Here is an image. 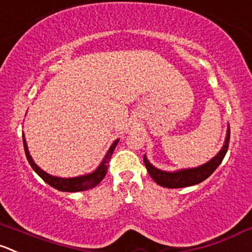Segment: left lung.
I'll list each match as a JSON object with an SVG mask.
<instances>
[{"instance_id": "8db88e82", "label": "left lung", "mask_w": 252, "mask_h": 252, "mask_svg": "<svg viewBox=\"0 0 252 252\" xmlns=\"http://www.w3.org/2000/svg\"><path fill=\"white\" fill-rule=\"evenodd\" d=\"M229 139H230V126H228L226 129V136L224 140L223 146L219 150L214 158H212L208 162L203 163L201 166L191 168H182V170L177 171H163L160 168L155 167L150 161L148 160L146 155H144V163L146 166L150 177L155 181L158 185L162 186L166 188H182V187H189V186H194L197 183L203 182L206 178H208L212 173L216 171V168L220 165L223 161L224 156H225L226 151H228L229 146Z\"/></svg>"}]
</instances>
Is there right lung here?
<instances>
[{"mask_svg": "<svg viewBox=\"0 0 252 252\" xmlns=\"http://www.w3.org/2000/svg\"><path fill=\"white\" fill-rule=\"evenodd\" d=\"M119 139L113 141L111 146H109L108 151L104 155L103 160L101 161V163L98 165V167L96 168L92 172L86 173V175L82 176H77V177H58V176H53L49 175L48 172H45L44 170H41L35 162H34L33 158L31 156L28 150V145H27L26 141V136L23 134V146H24V151H26V156L28 162L31 163L32 168L45 181L48 185H50L51 187H54L55 189L61 192H81V191H86V189H90V188H94L101 182L102 180L106 176L107 170H108V163L109 160H111V156L113 154L114 149H116L117 144H118Z\"/></svg>", "mask_w": 252, "mask_h": 252, "instance_id": "right-lung-1", "label": "right lung"}]
</instances>
